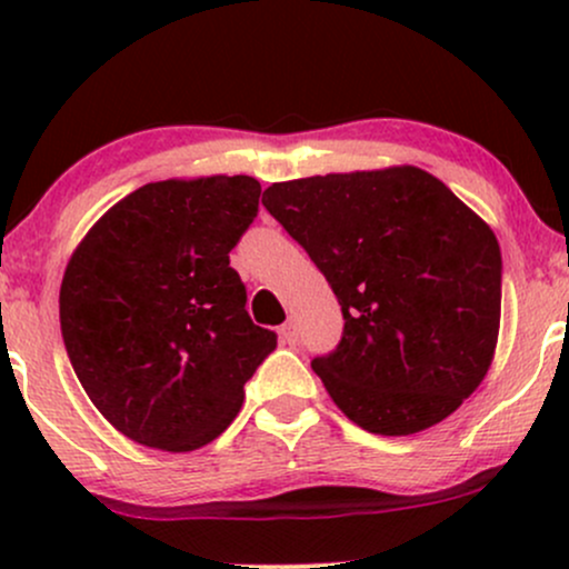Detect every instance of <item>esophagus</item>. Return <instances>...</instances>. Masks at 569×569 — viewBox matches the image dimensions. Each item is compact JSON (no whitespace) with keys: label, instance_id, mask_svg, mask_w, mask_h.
Returning a JSON list of instances; mask_svg holds the SVG:
<instances>
[{"label":"esophagus","instance_id":"obj_1","mask_svg":"<svg viewBox=\"0 0 569 569\" xmlns=\"http://www.w3.org/2000/svg\"><path fill=\"white\" fill-rule=\"evenodd\" d=\"M280 342L283 345H297L299 342V329H297V321L289 318L283 326H280Z\"/></svg>","mask_w":569,"mask_h":569}]
</instances>
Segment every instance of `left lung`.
I'll list each match as a JSON object with an SVG mask.
<instances>
[{"label":"left lung","mask_w":569,"mask_h":569,"mask_svg":"<svg viewBox=\"0 0 569 569\" xmlns=\"http://www.w3.org/2000/svg\"><path fill=\"white\" fill-rule=\"evenodd\" d=\"M262 202L342 305L337 350L312 361L342 415L377 436L447 420L498 348L492 227L415 166L278 181Z\"/></svg>","instance_id":"1"}]
</instances>
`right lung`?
<instances>
[{"instance_id": "1", "label": "right lung", "mask_w": 569, "mask_h": 569, "mask_svg": "<svg viewBox=\"0 0 569 569\" xmlns=\"http://www.w3.org/2000/svg\"><path fill=\"white\" fill-rule=\"evenodd\" d=\"M259 192L251 176L152 181L114 202L71 253L58 299L69 361L93 407L136 443H211L276 350L230 267Z\"/></svg>"}]
</instances>
